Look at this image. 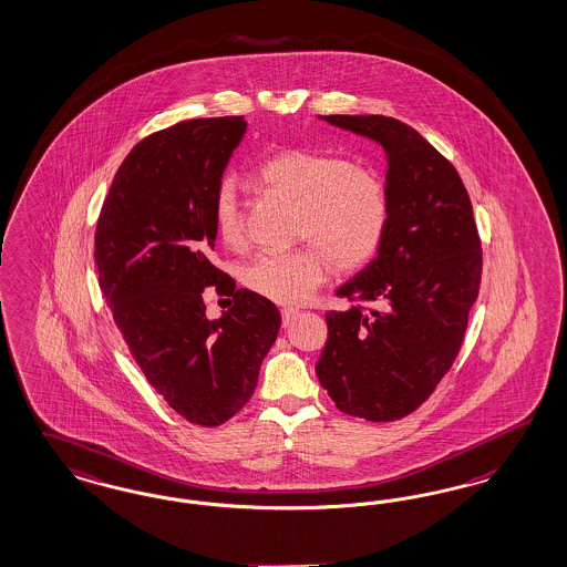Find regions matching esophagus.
Returning <instances> with one entry per match:
<instances>
[{
    "label": "esophagus",
    "instance_id": "1",
    "mask_svg": "<svg viewBox=\"0 0 567 567\" xmlns=\"http://www.w3.org/2000/svg\"><path fill=\"white\" fill-rule=\"evenodd\" d=\"M297 316H299V310H293V308H285V310H282V327H289V324L293 322Z\"/></svg>",
    "mask_w": 567,
    "mask_h": 567
}]
</instances>
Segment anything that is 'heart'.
I'll return each mask as SVG.
<instances>
[{
  "mask_svg": "<svg viewBox=\"0 0 567 567\" xmlns=\"http://www.w3.org/2000/svg\"><path fill=\"white\" fill-rule=\"evenodd\" d=\"M257 182L293 203V233L320 246L255 255L243 268V285L282 306L306 301L329 274V257L341 270L369 264L390 226V198L383 179L343 156L287 148L264 158ZM214 221L228 247L243 240L236 186L224 179L214 198Z\"/></svg>",
  "mask_w": 567,
  "mask_h": 567,
  "instance_id": "obj_1",
  "label": "heart"
}]
</instances>
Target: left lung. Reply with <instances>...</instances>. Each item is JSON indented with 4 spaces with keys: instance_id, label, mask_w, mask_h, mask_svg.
<instances>
[{
    "instance_id": "obj_1",
    "label": "left lung",
    "mask_w": 567,
    "mask_h": 567,
    "mask_svg": "<svg viewBox=\"0 0 567 567\" xmlns=\"http://www.w3.org/2000/svg\"><path fill=\"white\" fill-rule=\"evenodd\" d=\"M377 142L390 226L371 264L337 289L364 306L327 313L316 374L341 412L398 421L416 411L461 350L482 280V247L463 179L411 125L383 115L320 117Z\"/></svg>"
}]
</instances>
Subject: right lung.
<instances>
[{
	"mask_svg": "<svg viewBox=\"0 0 567 567\" xmlns=\"http://www.w3.org/2000/svg\"><path fill=\"white\" fill-rule=\"evenodd\" d=\"M245 117L184 121L144 137L121 163L96 226L100 291L158 395L200 427L240 411L280 329L270 299L236 289L212 264L214 198ZM234 295L217 321L202 289Z\"/></svg>",
	"mask_w": 567,
	"mask_h": 567,
	"instance_id": "add662e5",
	"label": "right lung"
}]
</instances>
